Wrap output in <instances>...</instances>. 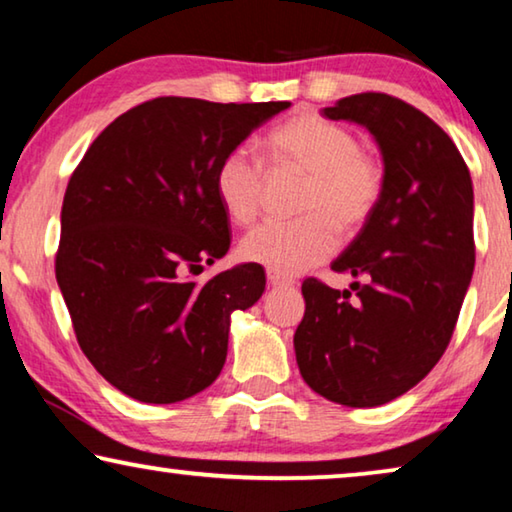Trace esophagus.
<instances>
[{
    "label": "esophagus",
    "mask_w": 512,
    "mask_h": 512,
    "mask_svg": "<svg viewBox=\"0 0 512 512\" xmlns=\"http://www.w3.org/2000/svg\"><path fill=\"white\" fill-rule=\"evenodd\" d=\"M269 285L271 287H282V285H292V278H287V276H282V273H276V271H269Z\"/></svg>",
    "instance_id": "esophagus-1"
}]
</instances>
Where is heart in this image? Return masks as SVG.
Returning a JSON list of instances; mask_svg holds the SVG:
<instances>
[{
  "label": "heart",
  "mask_w": 512,
  "mask_h": 512,
  "mask_svg": "<svg viewBox=\"0 0 512 512\" xmlns=\"http://www.w3.org/2000/svg\"><path fill=\"white\" fill-rule=\"evenodd\" d=\"M266 151L273 165L305 177L301 218L257 225L243 236L241 257L294 276L326 262L338 250V230L354 236L368 225L384 195V167L361 149L349 128L310 112L273 128ZM213 186L227 216L234 223H250L262 197V165L246 149H232L220 158Z\"/></svg>",
  "instance_id": "1"
}]
</instances>
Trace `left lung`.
<instances>
[{
	"label": "left lung",
	"instance_id": "1",
	"mask_svg": "<svg viewBox=\"0 0 512 512\" xmlns=\"http://www.w3.org/2000/svg\"><path fill=\"white\" fill-rule=\"evenodd\" d=\"M368 128L384 158V195L331 264L352 292L303 280L294 333L301 377L345 407H379L414 388L446 352L476 264L474 186L460 151L414 105L354 94L322 110Z\"/></svg>",
	"mask_w": 512,
	"mask_h": 512
}]
</instances>
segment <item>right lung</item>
<instances>
[{"label":"right lung","instance_id":"obj_1","mask_svg":"<svg viewBox=\"0 0 512 512\" xmlns=\"http://www.w3.org/2000/svg\"><path fill=\"white\" fill-rule=\"evenodd\" d=\"M287 108L160 96L114 119L75 167L57 285L80 349L128 398L181 402L223 370L232 312L257 303L266 276L239 264L195 280L232 241L213 177L220 158Z\"/></svg>","mask_w":512,"mask_h":512}]
</instances>
